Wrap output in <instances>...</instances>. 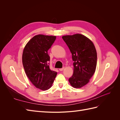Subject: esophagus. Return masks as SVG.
I'll return each mask as SVG.
<instances>
[{"instance_id":"obj_1","label":"esophagus","mask_w":120,"mask_h":120,"mask_svg":"<svg viewBox=\"0 0 120 120\" xmlns=\"http://www.w3.org/2000/svg\"><path fill=\"white\" fill-rule=\"evenodd\" d=\"M64 67H63V68H59V70L60 71H63L64 70Z\"/></svg>"}]
</instances>
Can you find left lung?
<instances>
[{"label": "left lung", "mask_w": 120, "mask_h": 120, "mask_svg": "<svg viewBox=\"0 0 120 120\" xmlns=\"http://www.w3.org/2000/svg\"><path fill=\"white\" fill-rule=\"evenodd\" d=\"M72 54L74 74L68 79L72 86L81 88L89 82L95 73L97 62L96 49L92 41L81 34L62 37Z\"/></svg>", "instance_id": "8db88e82"}]
</instances>
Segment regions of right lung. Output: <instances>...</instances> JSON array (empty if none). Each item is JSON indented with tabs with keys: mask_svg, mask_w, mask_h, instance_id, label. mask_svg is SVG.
<instances>
[{
	"mask_svg": "<svg viewBox=\"0 0 120 120\" xmlns=\"http://www.w3.org/2000/svg\"><path fill=\"white\" fill-rule=\"evenodd\" d=\"M56 37L39 34L29 41L24 49L22 64L25 73L36 88L43 90L52 86L57 72L50 70L48 51Z\"/></svg>",
	"mask_w": 120,
	"mask_h": 120,
	"instance_id": "1",
	"label": "right lung"
}]
</instances>
